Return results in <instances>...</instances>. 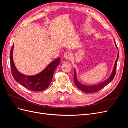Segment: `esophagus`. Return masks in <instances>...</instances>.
<instances>
[{
	"mask_svg": "<svg viewBox=\"0 0 128 128\" xmlns=\"http://www.w3.org/2000/svg\"><path fill=\"white\" fill-rule=\"evenodd\" d=\"M64 57L67 60H70L72 58V54L70 52H67L64 54Z\"/></svg>",
	"mask_w": 128,
	"mask_h": 128,
	"instance_id": "esophagus-1",
	"label": "esophagus"
}]
</instances>
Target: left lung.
<instances>
[{
    "instance_id": "1",
    "label": "left lung",
    "mask_w": 128,
    "mask_h": 128,
    "mask_svg": "<svg viewBox=\"0 0 128 128\" xmlns=\"http://www.w3.org/2000/svg\"><path fill=\"white\" fill-rule=\"evenodd\" d=\"M114 42H115L116 48H117V49H118V48L117 47V45H116V42L115 41H114ZM118 56H119V53L118 52V57H117V59H116V61H115L113 72H112L111 75L110 76L109 78H108L107 80H106L104 81V82L100 83H99L96 85H94V86H84V85L81 84L80 82H79L78 80H77V79L76 72L75 70V69H74V82H75V83L76 84V86L78 88H80L81 91H83L84 92H86V93H94V92H97V91H99L100 90H101L102 88L106 86H107V84H109L114 78L115 75V73H116V65H117V62H118Z\"/></svg>"
}]
</instances>
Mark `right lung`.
Masks as SVG:
<instances>
[{
  "instance_id": "add662e5",
  "label": "right lung",
  "mask_w": 128,
  "mask_h": 128,
  "mask_svg": "<svg viewBox=\"0 0 128 128\" xmlns=\"http://www.w3.org/2000/svg\"><path fill=\"white\" fill-rule=\"evenodd\" d=\"M14 44L10 50V64L12 74L17 82L28 90L34 91H41L45 90L51 83L54 72L60 62V58L53 60L45 69L35 75L27 76L19 72L15 66L13 59Z\"/></svg>"
}]
</instances>
